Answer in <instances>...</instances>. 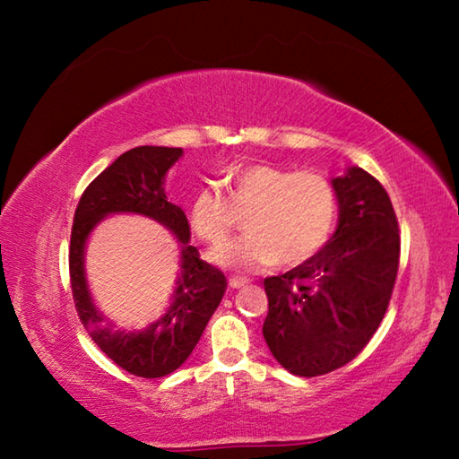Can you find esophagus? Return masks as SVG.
<instances>
[{
    "mask_svg": "<svg viewBox=\"0 0 459 459\" xmlns=\"http://www.w3.org/2000/svg\"><path fill=\"white\" fill-rule=\"evenodd\" d=\"M247 283H248V279H245V277H230L229 279L230 290H238V287H245Z\"/></svg>",
    "mask_w": 459,
    "mask_h": 459,
    "instance_id": "obj_1",
    "label": "esophagus"
}]
</instances>
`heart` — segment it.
Here are the masks:
<instances>
[{
	"label": "heart",
	"mask_w": 459,
	"mask_h": 459,
	"mask_svg": "<svg viewBox=\"0 0 459 459\" xmlns=\"http://www.w3.org/2000/svg\"><path fill=\"white\" fill-rule=\"evenodd\" d=\"M232 202L204 186L190 202V224L208 243H219L235 227L237 211H248L245 235L216 245L208 259L221 267L259 271L281 261L298 265L330 238L338 216V190L314 169L295 172L273 164L237 166L229 174Z\"/></svg>",
	"instance_id": "obj_1"
}]
</instances>
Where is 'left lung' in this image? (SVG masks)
Returning <instances> with one entry per match:
<instances>
[{
  "instance_id": "left-lung-1",
  "label": "left lung",
  "mask_w": 459,
  "mask_h": 459,
  "mask_svg": "<svg viewBox=\"0 0 459 459\" xmlns=\"http://www.w3.org/2000/svg\"><path fill=\"white\" fill-rule=\"evenodd\" d=\"M338 224L314 257L265 279L263 336L298 377L351 362L383 322L399 269V224L386 190L359 166L332 178Z\"/></svg>"
}]
</instances>
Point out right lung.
Returning <instances> with one entry per match:
<instances>
[{
  "label": "right lung",
  "mask_w": 459,
  "mask_h": 459,
  "mask_svg": "<svg viewBox=\"0 0 459 459\" xmlns=\"http://www.w3.org/2000/svg\"><path fill=\"white\" fill-rule=\"evenodd\" d=\"M182 155V147H134L89 184L74 212L68 265L76 312L108 359L143 378L166 377L182 367L227 290L222 271L202 261L198 248L190 245V224L184 211L168 200L166 176ZM113 213H139L155 220L173 232L181 251L170 306L142 331L117 329L96 307L88 290L83 269L88 238Z\"/></svg>",
  "instance_id": "right-lung-1"
}]
</instances>
